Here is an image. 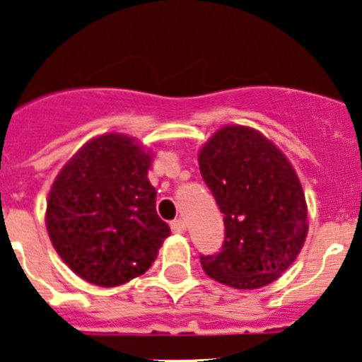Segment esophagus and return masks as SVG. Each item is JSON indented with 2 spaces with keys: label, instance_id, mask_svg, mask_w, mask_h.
Segmentation results:
<instances>
[{
  "label": "esophagus",
  "instance_id": "1",
  "mask_svg": "<svg viewBox=\"0 0 362 362\" xmlns=\"http://www.w3.org/2000/svg\"><path fill=\"white\" fill-rule=\"evenodd\" d=\"M171 230H173L175 234H184L185 233V221L184 220L171 221Z\"/></svg>",
  "mask_w": 362,
  "mask_h": 362
}]
</instances>
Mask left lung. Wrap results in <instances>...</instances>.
<instances>
[{
	"instance_id": "1",
	"label": "left lung",
	"mask_w": 362,
	"mask_h": 362,
	"mask_svg": "<svg viewBox=\"0 0 362 362\" xmlns=\"http://www.w3.org/2000/svg\"><path fill=\"white\" fill-rule=\"evenodd\" d=\"M198 164L226 226L220 252L200 256L205 274L240 291L276 281L308 230L305 193L288 158L256 129L230 124L202 146Z\"/></svg>"
}]
</instances>
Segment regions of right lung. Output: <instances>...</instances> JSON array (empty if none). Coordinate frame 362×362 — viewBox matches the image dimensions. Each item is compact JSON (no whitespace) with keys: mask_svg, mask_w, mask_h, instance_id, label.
<instances>
[{"mask_svg":"<svg viewBox=\"0 0 362 362\" xmlns=\"http://www.w3.org/2000/svg\"><path fill=\"white\" fill-rule=\"evenodd\" d=\"M151 155L133 136L104 133L64 164L47 202L52 245L79 278L124 285L144 274L171 234L149 184Z\"/></svg>","mask_w":362,"mask_h":362,"instance_id":"1","label":"right lung"}]
</instances>
